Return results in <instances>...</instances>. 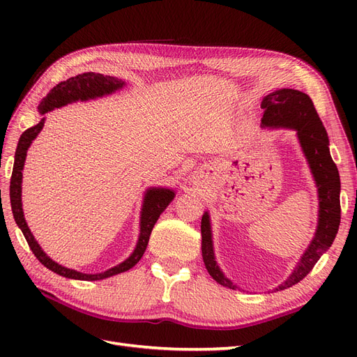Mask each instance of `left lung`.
Wrapping results in <instances>:
<instances>
[{"label":"left lung","instance_id":"8db88e82","mask_svg":"<svg viewBox=\"0 0 357 357\" xmlns=\"http://www.w3.org/2000/svg\"><path fill=\"white\" fill-rule=\"evenodd\" d=\"M261 107L265 109L261 123L262 128H282L296 131L302 153H304L312 178H314L319 198L317 228L314 236H312L304 255L301 256L294 271L290 273L282 284L275 287V290H284L299 283L311 271L320 256L328 252L335 236H337L341 220V181L338 168L332 160L329 152L328 132L314 109V104H312L307 93L295 89H277L265 96ZM201 235L202 259L208 274L225 287L234 290L240 289L223 274L218 261H215L208 211H204L202 214Z\"/></svg>","mask_w":357,"mask_h":357}]
</instances>
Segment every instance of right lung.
<instances>
[{
    "instance_id": "1",
    "label": "right lung",
    "mask_w": 357,
    "mask_h": 357,
    "mask_svg": "<svg viewBox=\"0 0 357 357\" xmlns=\"http://www.w3.org/2000/svg\"><path fill=\"white\" fill-rule=\"evenodd\" d=\"M123 86H125L123 80L112 77V75H102L98 73H83V74L75 75V77H70L68 80L56 84L55 88L46 95V98L41 100L38 105V112L40 114H46L52 110L61 109L63 105H68L77 101H89V100L102 98V96L112 95L116 91H121ZM45 121L46 117H43L37 125L26 129V131L20 135L19 143H17L12 180H10V204H12V211H13L16 225L19 226V229L22 231L29 248L32 250V253L36 255L38 261L47 269H50V271L56 273L58 275L73 278V280H84V282H95V280H104V278H109V277L128 271V269L135 266L139 259L143 257L153 226L159 219L162 211H164L169 205V202L174 199L176 192L168 188L146 189L144 197H143L142 211H139L138 240H137L134 252L129 255L123 262H121L113 268H109L107 271L96 273V274H86V273L75 271V269H71L67 266H62L61 264L50 259V256L45 253L38 241L34 238V235H32L31 229L28 228V223L25 220L24 208H22V178H24L22 171L25 165L26 152L29 146L32 144V142H34V139L38 137V134L41 132L43 126H45Z\"/></svg>"
}]
</instances>
